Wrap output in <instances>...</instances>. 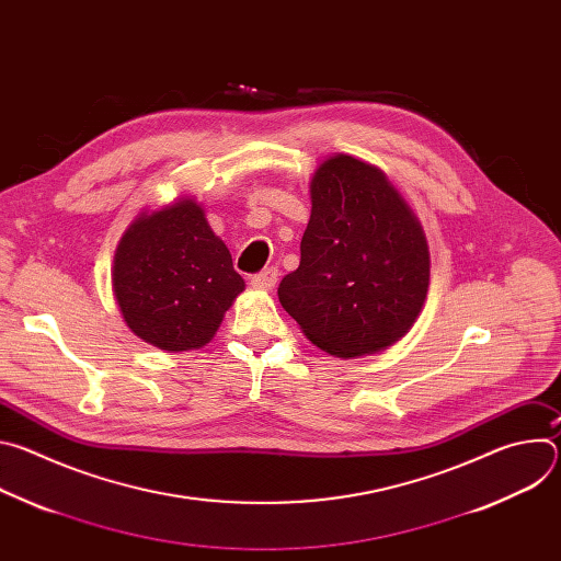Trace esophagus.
Segmentation results:
<instances>
[{
	"instance_id": "34e87169",
	"label": "esophagus",
	"mask_w": 561,
	"mask_h": 561,
	"mask_svg": "<svg viewBox=\"0 0 561 561\" xmlns=\"http://www.w3.org/2000/svg\"><path fill=\"white\" fill-rule=\"evenodd\" d=\"M251 284H253V288H257V290H271V288L277 284V268L271 266V268H266V271L253 275V277H251Z\"/></svg>"
}]
</instances>
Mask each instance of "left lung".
<instances>
[{"label": "left lung", "instance_id": "obj_1", "mask_svg": "<svg viewBox=\"0 0 561 561\" xmlns=\"http://www.w3.org/2000/svg\"><path fill=\"white\" fill-rule=\"evenodd\" d=\"M299 268L277 288L284 310L329 355H375L402 340L424 308L431 253L424 228L386 173L331 154L310 180Z\"/></svg>", "mask_w": 561, "mask_h": 561}]
</instances>
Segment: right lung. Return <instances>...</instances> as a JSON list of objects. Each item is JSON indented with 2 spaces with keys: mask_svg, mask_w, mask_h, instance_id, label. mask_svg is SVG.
Masks as SVG:
<instances>
[{
  "mask_svg": "<svg viewBox=\"0 0 561 561\" xmlns=\"http://www.w3.org/2000/svg\"><path fill=\"white\" fill-rule=\"evenodd\" d=\"M247 288L195 197L141 210L113 260V295L133 335L167 353L206 346Z\"/></svg>",
  "mask_w": 561,
  "mask_h": 561,
  "instance_id": "obj_1",
  "label": "right lung"
}]
</instances>
